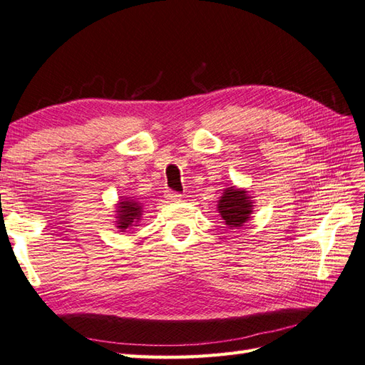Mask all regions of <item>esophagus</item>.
<instances>
[{"instance_id":"esophagus-1","label":"esophagus","mask_w":365,"mask_h":365,"mask_svg":"<svg viewBox=\"0 0 365 365\" xmlns=\"http://www.w3.org/2000/svg\"><path fill=\"white\" fill-rule=\"evenodd\" d=\"M165 198L168 201H178V200H181V195L178 192H167L165 193Z\"/></svg>"}]
</instances>
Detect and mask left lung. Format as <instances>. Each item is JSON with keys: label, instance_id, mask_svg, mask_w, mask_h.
Returning a JSON list of instances; mask_svg holds the SVG:
<instances>
[{"label": "left lung", "instance_id": "obj_1", "mask_svg": "<svg viewBox=\"0 0 365 365\" xmlns=\"http://www.w3.org/2000/svg\"><path fill=\"white\" fill-rule=\"evenodd\" d=\"M218 210L230 228L239 230L248 220L251 214V201L245 190L228 187L223 192V197L218 201Z\"/></svg>", "mask_w": 365, "mask_h": 365}]
</instances>
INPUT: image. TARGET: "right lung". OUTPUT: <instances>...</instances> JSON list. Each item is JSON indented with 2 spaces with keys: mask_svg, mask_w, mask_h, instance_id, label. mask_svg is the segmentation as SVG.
Masks as SVG:
<instances>
[{
  "mask_svg": "<svg viewBox=\"0 0 365 365\" xmlns=\"http://www.w3.org/2000/svg\"><path fill=\"white\" fill-rule=\"evenodd\" d=\"M140 214V206L134 203V201H121L118 206V228L128 230L129 226H133L134 222H139Z\"/></svg>",
  "mask_w": 365,
  "mask_h": 365,
  "instance_id": "add662e5",
  "label": "right lung"
}]
</instances>
